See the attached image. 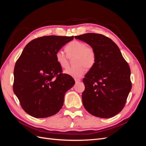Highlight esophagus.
Masks as SVG:
<instances>
[{"label": "esophagus", "instance_id": "1", "mask_svg": "<svg viewBox=\"0 0 146 146\" xmlns=\"http://www.w3.org/2000/svg\"><path fill=\"white\" fill-rule=\"evenodd\" d=\"M81 80H80V79H78V78H75V82H76V83H78V82H80Z\"/></svg>", "mask_w": 146, "mask_h": 146}]
</instances>
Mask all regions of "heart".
<instances>
[{
    "instance_id": "obj_1",
    "label": "heart",
    "mask_w": 146,
    "mask_h": 146,
    "mask_svg": "<svg viewBox=\"0 0 146 146\" xmlns=\"http://www.w3.org/2000/svg\"><path fill=\"white\" fill-rule=\"evenodd\" d=\"M64 52L59 50L56 52L55 58L57 63L62 68L69 66V59L73 60L74 66L64 70V73L74 78H80L86 72V69H91L96 61V53L94 48L86 45L84 42L76 40L70 41L66 46Z\"/></svg>"
}]
</instances>
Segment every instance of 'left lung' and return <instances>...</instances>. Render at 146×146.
I'll return each mask as SVG.
<instances>
[{"instance_id": "obj_1", "label": "left lung", "mask_w": 146, "mask_h": 146, "mask_svg": "<svg viewBox=\"0 0 146 146\" xmlns=\"http://www.w3.org/2000/svg\"><path fill=\"white\" fill-rule=\"evenodd\" d=\"M94 48L96 61L85 75L84 107L92 115L110 118L123 108L131 89L130 69L116 43L103 35L88 33L75 36Z\"/></svg>"}]
</instances>
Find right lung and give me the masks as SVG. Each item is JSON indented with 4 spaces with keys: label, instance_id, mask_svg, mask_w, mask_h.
I'll use <instances>...</instances> for the list:
<instances>
[{
    "label": "right lung",
    "instance_id": "right-lung-1",
    "mask_svg": "<svg viewBox=\"0 0 146 146\" xmlns=\"http://www.w3.org/2000/svg\"><path fill=\"white\" fill-rule=\"evenodd\" d=\"M74 36L50 35L33 39L24 47L14 69L13 91L21 107L36 118L54 115L62 108L66 92L75 84L63 74L56 52Z\"/></svg>",
    "mask_w": 146,
    "mask_h": 146
}]
</instances>
